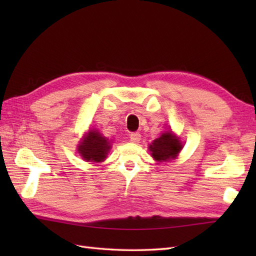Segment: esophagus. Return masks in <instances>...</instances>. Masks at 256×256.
Listing matches in <instances>:
<instances>
[{
	"label": "esophagus",
	"mask_w": 256,
	"mask_h": 256,
	"mask_svg": "<svg viewBox=\"0 0 256 256\" xmlns=\"http://www.w3.org/2000/svg\"><path fill=\"white\" fill-rule=\"evenodd\" d=\"M130 140H131V142L133 143H138L140 140V134L138 132H134L132 134H130Z\"/></svg>",
	"instance_id": "obj_1"
}]
</instances>
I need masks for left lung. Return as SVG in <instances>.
<instances>
[{
  "label": "left lung",
  "mask_w": 256,
  "mask_h": 256,
  "mask_svg": "<svg viewBox=\"0 0 256 256\" xmlns=\"http://www.w3.org/2000/svg\"><path fill=\"white\" fill-rule=\"evenodd\" d=\"M182 145L172 132L162 133V136L156 138L150 146L152 156L158 162H167L174 160L182 150Z\"/></svg>",
  "instance_id": "obj_1"
}]
</instances>
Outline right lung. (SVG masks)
<instances>
[{
    "label": "right lung",
    "mask_w": 256,
    "mask_h": 256,
    "mask_svg": "<svg viewBox=\"0 0 256 256\" xmlns=\"http://www.w3.org/2000/svg\"><path fill=\"white\" fill-rule=\"evenodd\" d=\"M110 142L96 131H90L78 146L81 157L86 162H100L106 158L110 150Z\"/></svg>",
    "instance_id": "add662e5"
}]
</instances>
